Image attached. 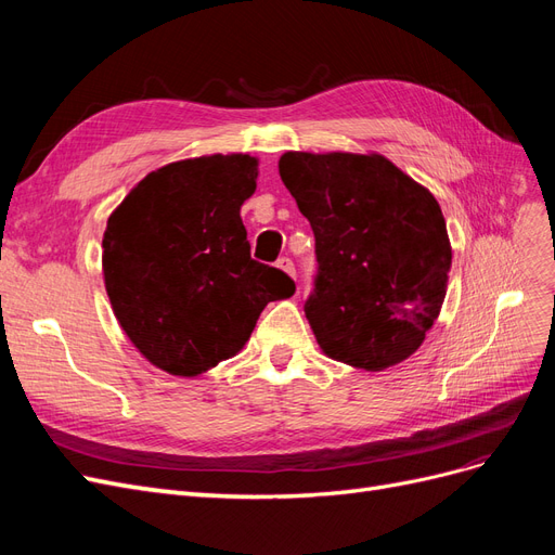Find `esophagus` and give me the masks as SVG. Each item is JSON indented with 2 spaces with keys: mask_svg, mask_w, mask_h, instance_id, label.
I'll use <instances>...</instances> for the list:
<instances>
[{
  "mask_svg": "<svg viewBox=\"0 0 555 555\" xmlns=\"http://www.w3.org/2000/svg\"><path fill=\"white\" fill-rule=\"evenodd\" d=\"M278 268H280V271H284V273H287V275H292L294 278V263H292V259L289 257H282V259H278Z\"/></svg>",
  "mask_w": 555,
  "mask_h": 555,
  "instance_id": "34e87169",
  "label": "esophagus"
}]
</instances>
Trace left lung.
I'll list each match as a JSON object with an SVG mask.
<instances>
[{
  "mask_svg": "<svg viewBox=\"0 0 555 555\" xmlns=\"http://www.w3.org/2000/svg\"><path fill=\"white\" fill-rule=\"evenodd\" d=\"M280 178L314 233L306 317L326 357L379 373L438 319L451 243L435 196L384 155L284 153Z\"/></svg>",
  "mask_w": 555,
  "mask_h": 555,
  "instance_id": "8db88e82",
  "label": "left lung"
}]
</instances>
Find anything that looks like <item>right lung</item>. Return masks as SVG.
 <instances>
[{"label": "right lung", "mask_w": 555, "mask_h": 555, "mask_svg": "<svg viewBox=\"0 0 555 555\" xmlns=\"http://www.w3.org/2000/svg\"><path fill=\"white\" fill-rule=\"evenodd\" d=\"M259 159L243 153L171 162L147 173L104 231V284L131 345L159 371L194 377L236 357L294 280L249 257L241 206Z\"/></svg>", "instance_id": "obj_1"}]
</instances>
